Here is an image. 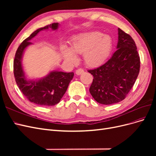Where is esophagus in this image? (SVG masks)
Wrapping results in <instances>:
<instances>
[{"label": "esophagus", "instance_id": "34e87169", "mask_svg": "<svg viewBox=\"0 0 156 156\" xmlns=\"http://www.w3.org/2000/svg\"><path fill=\"white\" fill-rule=\"evenodd\" d=\"M84 73V69H82V68H79L78 69H77L76 71H75V73H76L77 75H81Z\"/></svg>", "mask_w": 156, "mask_h": 156}]
</instances>
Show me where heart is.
Instances as JSON below:
<instances>
[{
    "label": "heart",
    "instance_id": "heart-1",
    "mask_svg": "<svg viewBox=\"0 0 156 156\" xmlns=\"http://www.w3.org/2000/svg\"><path fill=\"white\" fill-rule=\"evenodd\" d=\"M113 47L112 37L99 32H92L80 34L72 40L71 48L63 45L61 53L66 62L75 64L77 57L75 54L83 55L88 67L94 68L105 62Z\"/></svg>",
    "mask_w": 156,
    "mask_h": 156
}]
</instances>
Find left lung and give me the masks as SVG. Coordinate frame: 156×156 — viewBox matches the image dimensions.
<instances>
[{
  "mask_svg": "<svg viewBox=\"0 0 156 156\" xmlns=\"http://www.w3.org/2000/svg\"><path fill=\"white\" fill-rule=\"evenodd\" d=\"M117 50L105 64L88 70L94 77L89 91L97 102L111 105L124 100L140 70V57L133 38L118 29Z\"/></svg>",
  "mask_w": 156,
  "mask_h": 156,
  "instance_id": "8db88e82",
  "label": "left lung"
}]
</instances>
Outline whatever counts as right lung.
<instances>
[{
  "mask_svg": "<svg viewBox=\"0 0 156 156\" xmlns=\"http://www.w3.org/2000/svg\"><path fill=\"white\" fill-rule=\"evenodd\" d=\"M58 26V23H55L35 30L19 46L13 60L14 77L19 88L30 102L38 105L53 106L58 103L66 92L74 73L52 71L38 80H29L23 68V55L27 47L32 44L30 41L40 31L49 29L56 30Z\"/></svg>",
  "mask_w": 156,
  "mask_h": 156,
  "instance_id": "add662e5",
  "label": "right lung"
}]
</instances>
